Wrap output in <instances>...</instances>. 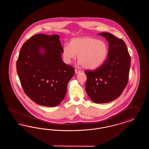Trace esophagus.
Here are the masks:
<instances>
[{
    "instance_id": "obj_1",
    "label": "esophagus",
    "mask_w": 149,
    "mask_h": 149,
    "mask_svg": "<svg viewBox=\"0 0 149 149\" xmlns=\"http://www.w3.org/2000/svg\"><path fill=\"white\" fill-rule=\"evenodd\" d=\"M75 73L77 74H79V73H80L81 71L80 70H78V69H75Z\"/></svg>"
}]
</instances>
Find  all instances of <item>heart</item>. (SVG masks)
Here are the masks:
<instances>
[{"label":"heart","instance_id":"heart-1","mask_svg":"<svg viewBox=\"0 0 149 149\" xmlns=\"http://www.w3.org/2000/svg\"><path fill=\"white\" fill-rule=\"evenodd\" d=\"M108 52V46L105 41L91 37L72 38L69 45H65L63 49V55L66 63H71L78 55L79 64L90 70L95 69L103 64Z\"/></svg>","mask_w":149,"mask_h":149}]
</instances>
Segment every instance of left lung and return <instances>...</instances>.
I'll use <instances>...</instances> for the list:
<instances>
[{"mask_svg":"<svg viewBox=\"0 0 149 149\" xmlns=\"http://www.w3.org/2000/svg\"><path fill=\"white\" fill-rule=\"evenodd\" d=\"M109 44L105 62L94 70H85L87 80L85 90L95 103H106L120 97L128 80L131 57L126 43L111 33L98 34Z\"/></svg>","mask_w":149,"mask_h":149,"instance_id":"8db88e82","label":"left lung"}]
</instances>
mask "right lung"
<instances>
[{
	"label": "right lung",
	"mask_w": 149,
	"mask_h": 149,
	"mask_svg": "<svg viewBox=\"0 0 149 149\" xmlns=\"http://www.w3.org/2000/svg\"><path fill=\"white\" fill-rule=\"evenodd\" d=\"M57 35L38 34L24 43L16 63L22 87L39 105L56 107L64 99L74 68L64 63Z\"/></svg>",
	"instance_id": "1"
}]
</instances>
